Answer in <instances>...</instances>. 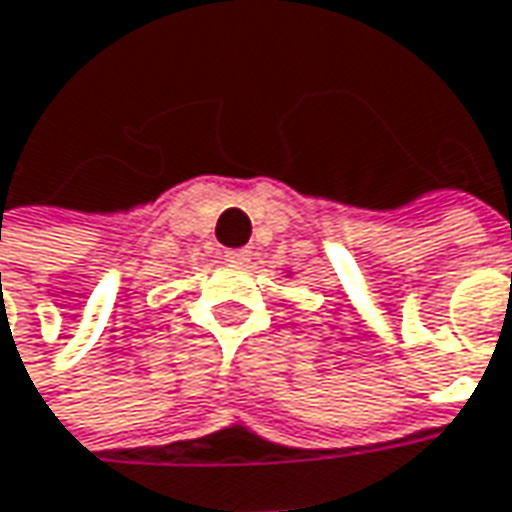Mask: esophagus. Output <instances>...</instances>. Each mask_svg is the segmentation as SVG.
Returning a JSON list of instances; mask_svg holds the SVG:
<instances>
[{
    "mask_svg": "<svg viewBox=\"0 0 512 512\" xmlns=\"http://www.w3.org/2000/svg\"><path fill=\"white\" fill-rule=\"evenodd\" d=\"M224 259L233 262V265H244L250 259V250L247 247H230V250H224Z\"/></svg>",
    "mask_w": 512,
    "mask_h": 512,
    "instance_id": "1",
    "label": "esophagus"
}]
</instances>
